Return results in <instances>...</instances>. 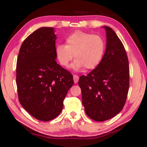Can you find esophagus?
Segmentation results:
<instances>
[{
	"label": "esophagus",
	"mask_w": 147,
	"mask_h": 147,
	"mask_svg": "<svg viewBox=\"0 0 147 147\" xmlns=\"http://www.w3.org/2000/svg\"><path fill=\"white\" fill-rule=\"evenodd\" d=\"M73 79H74V82L75 84H77L79 81V77L77 75H74L73 76Z\"/></svg>",
	"instance_id": "1"
}]
</instances>
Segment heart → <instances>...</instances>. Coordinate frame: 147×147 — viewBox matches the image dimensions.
Listing matches in <instances>:
<instances>
[{"mask_svg":"<svg viewBox=\"0 0 147 147\" xmlns=\"http://www.w3.org/2000/svg\"><path fill=\"white\" fill-rule=\"evenodd\" d=\"M105 50V42L101 36L82 31H76L65 39V45H57L55 52L57 60L63 66H68L73 58L76 59L70 67L75 70L95 68Z\"/></svg>","mask_w":147,"mask_h":147,"instance_id":"b5f03b06","label":"heart"}]
</instances>
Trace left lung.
<instances>
[{"label":"left lung","instance_id":"left-lung-1","mask_svg":"<svg viewBox=\"0 0 147 147\" xmlns=\"http://www.w3.org/2000/svg\"><path fill=\"white\" fill-rule=\"evenodd\" d=\"M106 30V45L102 59L86 76L79 77L86 113L97 122L113 118L122 110L129 87V66L122 41L113 30Z\"/></svg>","mask_w":147,"mask_h":147}]
</instances>
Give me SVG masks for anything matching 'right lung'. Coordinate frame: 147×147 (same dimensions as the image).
<instances>
[{
  "instance_id": "obj_1",
  "label": "right lung",
  "mask_w": 147,
  "mask_h": 147,
  "mask_svg": "<svg viewBox=\"0 0 147 147\" xmlns=\"http://www.w3.org/2000/svg\"><path fill=\"white\" fill-rule=\"evenodd\" d=\"M56 39L54 28H38L22 43L16 63L19 102L32 117L43 122L61 113L74 84L72 74L57 63Z\"/></svg>"
}]
</instances>
